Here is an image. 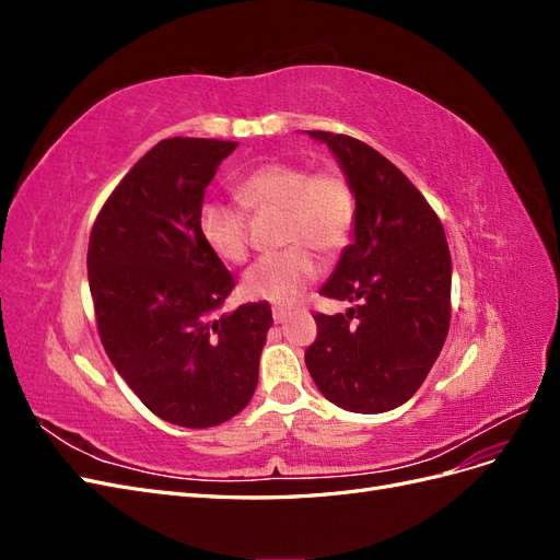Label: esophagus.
Segmentation results:
<instances>
[{"label":"esophagus","instance_id":"34e87169","mask_svg":"<svg viewBox=\"0 0 560 560\" xmlns=\"http://www.w3.org/2000/svg\"><path fill=\"white\" fill-rule=\"evenodd\" d=\"M292 317V311L290 308H273V319H276V325H284L287 319Z\"/></svg>","mask_w":560,"mask_h":560}]
</instances>
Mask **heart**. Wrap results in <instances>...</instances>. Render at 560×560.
<instances>
[{"mask_svg":"<svg viewBox=\"0 0 560 560\" xmlns=\"http://www.w3.org/2000/svg\"><path fill=\"white\" fill-rule=\"evenodd\" d=\"M238 201L210 200L200 208L202 241L226 264L249 257V214L280 212V243L290 245L254 264L243 280L252 299L290 306L317 276V259H331L352 241L358 200L352 184L338 171H311L294 161H270L254 167L238 184Z\"/></svg>","mask_w":560,"mask_h":560,"instance_id":"obj_1","label":"heart"}]
</instances>
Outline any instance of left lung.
Segmentation results:
<instances>
[{
    "label": "left lung",
    "instance_id": "obj_1",
    "mask_svg": "<svg viewBox=\"0 0 560 560\" xmlns=\"http://www.w3.org/2000/svg\"><path fill=\"white\" fill-rule=\"evenodd\" d=\"M341 163L358 200L354 243L319 294L352 301L315 313L306 366L331 404L383 413L416 395L451 322V252L444 226L397 165L350 135L306 130Z\"/></svg>",
    "mask_w": 560,
    "mask_h": 560
}]
</instances>
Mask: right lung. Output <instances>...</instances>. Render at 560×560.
<instances>
[{
    "label": "right lung",
    "mask_w": 560,
    "mask_h": 560,
    "mask_svg": "<svg viewBox=\"0 0 560 560\" xmlns=\"http://www.w3.org/2000/svg\"><path fill=\"white\" fill-rule=\"evenodd\" d=\"M235 147L159 142L118 182L91 231L100 341L147 409L179 428H214L245 409L273 325L266 301L219 313L235 280L198 226L208 184Z\"/></svg>",
    "instance_id": "obj_1"
}]
</instances>
